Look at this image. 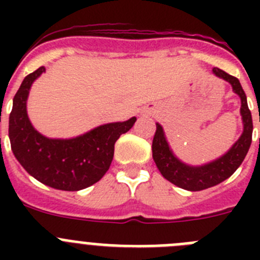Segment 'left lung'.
<instances>
[{
	"label": "left lung",
	"mask_w": 260,
	"mask_h": 260,
	"mask_svg": "<svg viewBox=\"0 0 260 260\" xmlns=\"http://www.w3.org/2000/svg\"><path fill=\"white\" fill-rule=\"evenodd\" d=\"M213 74L229 82L233 91L241 98V116L243 122V133L231 150L220 158L210 164L202 167H191L181 162L171 151L165 139L162 127L156 123V133L152 141V157L158 168L160 173L169 182L174 183L181 189L189 191H201L208 189L225 181L232 176L237 168L242 164L243 158L251 144L252 137V118L251 112L247 107L245 91L242 89L240 80L233 75L222 71L221 69L213 68Z\"/></svg>",
	"instance_id": "1"
}]
</instances>
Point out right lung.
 Masks as SVG:
<instances>
[{"label": "right lung", "instance_id": "obj_1", "mask_svg": "<svg viewBox=\"0 0 260 260\" xmlns=\"http://www.w3.org/2000/svg\"><path fill=\"white\" fill-rule=\"evenodd\" d=\"M44 66L24 78L13 100L9 118L11 150L24 169L44 185L65 191L86 189L103 178L113 160L114 143L137 121L102 125L73 139H49L34 128L27 116V98Z\"/></svg>", "mask_w": 260, "mask_h": 260}]
</instances>
